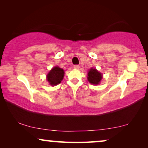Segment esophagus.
<instances>
[{"label": "esophagus", "mask_w": 148, "mask_h": 148, "mask_svg": "<svg viewBox=\"0 0 148 148\" xmlns=\"http://www.w3.org/2000/svg\"><path fill=\"white\" fill-rule=\"evenodd\" d=\"M74 68L76 69H79V66L78 64H75V65H74Z\"/></svg>", "instance_id": "34e87169"}]
</instances>
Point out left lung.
Listing matches in <instances>:
<instances>
[{"label":"left lung","instance_id":"left-lung-1","mask_svg":"<svg viewBox=\"0 0 148 148\" xmlns=\"http://www.w3.org/2000/svg\"><path fill=\"white\" fill-rule=\"evenodd\" d=\"M102 79V75L96 69H90L88 73V80L90 84L98 85Z\"/></svg>","mask_w":148,"mask_h":148}]
</instances>
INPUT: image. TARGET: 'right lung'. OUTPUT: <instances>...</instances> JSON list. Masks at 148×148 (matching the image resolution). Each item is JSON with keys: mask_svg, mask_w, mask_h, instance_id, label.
Here are the masks:
<instances>
[{"mask_svg": "<svg viewBox=\"0 0 148 148\" xmlns=\"http://www.w3.org/2000/svg\"><path fill=\"white\" fill-rule=\"evenodd\" d=\"M64 70L59 66H54L46 75V79L52 86L59 84L64 77Z\"/></svg>", "mask_w": 148, "mask_h": 148, "instance_id": "obj_1", "label": "right lung"}]
</instances>
